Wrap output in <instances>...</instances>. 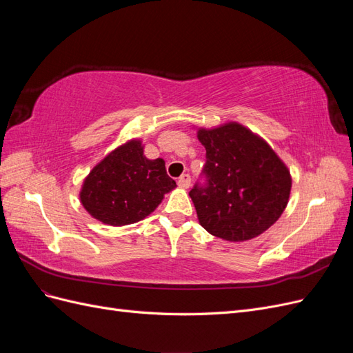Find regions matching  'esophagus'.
Wrapping results in <instances>:
<instances>
[{"mask_svg": "<svg viewBox=\"0 0 353 353\" xmlns=\"http://www.w3.org/2000/svg\"><path fill=\"white\" fill-rule=\"evenodd\" d=\"M190 184H191V178H190L188 174L181 175V176L178 178V185H179L181 188H188Z\"/></svg>", "mask_w": 353, "mask_h": 353, "instance_id": "obj_1", "label": "esophagus"}]
</instances>
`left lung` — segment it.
I'll return each instance as SVG.
<instances>
[{
    "label": "left lung",
    "instance_id": "8db88e82",
    "mask_svg": "<svg viewBox=\"0 0 353 353\" xmlns=\"http://www.w3.org/2000/svg\"><path fill=\"white\" fill-rule=\"evenodd\" d=\"M206 148L205 185L190 197L200 225L227 241L261 236L279 221L292 190V175L263 138L237 122L199 128Z\"/></svg>",
    "mask_w": 353,
    "mask_h": 353
}]
</instances>
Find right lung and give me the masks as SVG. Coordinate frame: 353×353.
<instances>
[{
    "label": "right lung",
    "mask_w": 353,
    "mask_h": 353,
    "mask_svg": "<svg viewBox=\"0 0 353 353\" xmlns=\"http://www.w3.org/2000/svg\"><path fill=\"white\" fill-rule=\"evenodd\" d=\"M176 187L168 176L165 160L144 156L141 140L114 148L83 179L82 206L92 218L112 227L144 219Z\"/></svg>",
    "instance_id": "add662e5"
}]
</instances>
